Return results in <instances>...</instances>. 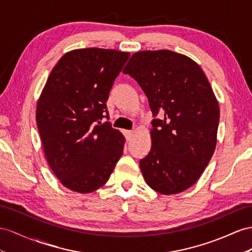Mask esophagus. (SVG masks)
Masks as SVG:
<instances>
[{
	"label": "esophagus",
	"mask_w": 252,
	"mask_h": 252,
	"mask_svg": "<svg viewBox=\"0 0 252 252\" xmlns=\"http://www.w3.org/2000/svg\"><path fill=\"white\" fill-rule=\"evenodd\" d=\"M124 134H125V136H126V140H131V138L133 137L134 132H133V131H126V130H125V131H124Z\"/></svg>",
	"instance_id": "1"
}]
</instances>
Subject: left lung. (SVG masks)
<instances>
[{"label":"left lung","mask_w":252,"mask_h":252,"mask_svg":"<svg viewBox=\"0 0 252 252\" xmlns=\"http://www.w3.org/2000/svg\"><path fill=\"white\" fill-rule=\"evenodd\" d=\"M146 94L154 117L148 156L139 166L152 189L173 195L202 175L217 141L219 105L208 77L189 57L170 50L134 53L124 69Z\"/></svg>","instance_id":"left-lung-1"}]
</instances>
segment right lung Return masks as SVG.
Masks as SVG:
<instances>
[{"label":"right lung","mask_w":252,"mask_h":252,"mask_svg":"<svg viewBox=\"0 0 252 252\" xmlns=\"http://www.w3.org/2000/svg\"><path fill=\"white\" fill-rule=\"evenodd\" d=\"M128 56L99 48L70 51L57 62L42 89L36 122L44 156L71 190L100 189L124 152V135L101 120L108 119V94Z\"/></svg>","instance_id":"right-lung-1"}]
</instances>
